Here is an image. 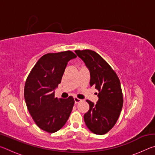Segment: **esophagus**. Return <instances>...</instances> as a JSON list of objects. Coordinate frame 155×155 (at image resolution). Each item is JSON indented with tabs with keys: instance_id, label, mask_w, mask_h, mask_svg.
Returning a JSON list of instances; mask_svg holds the SVG:
<instances>
[{
	"instance_id": "1",
	"label": "esophagus",
	"mask_w": 155,
	"mask_h": 155,
	"mask_svg": "<svg viewBox=\"0 0 155 155\" xmlns=\"http://www.w3.org/2000/svg\"><path fill=\"white\" fill-rule=\"evenodd\" d=\"M74 103H75L76 104H77V103H80V102L81 101V99H79L78 98H77V97H74Z\"/></svg>"
}]
</instances>
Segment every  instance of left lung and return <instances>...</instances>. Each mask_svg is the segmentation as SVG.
I'll return each mask as SVG.
<instances>
[{"label":"left lung","mask_w":155,"mask_h":155,"mask_svg":"<svg viewBox=\"0 0 155 155\" xmlns=\"http://www.w3.org/2000/svg\"><path fill=\"white\" fill-rule=\"evenodd\" d=\"M90 72V86L98 90V101H90L84 115L87 127L96 135H104L114 127L123 106V94L118 77L105 60L91 50H77ZM97 94V93H96Z\"/></svg>","instance_id":"1"}]
</instances>
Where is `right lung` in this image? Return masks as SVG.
I'll list each match as a JSON object with an SVG mask.
<instances>
[{
    "mask_svg": "<svg viewBox=\"0 0 155 155\" xmlns=\"http://www.w3.org/2000/svg\"><path fill=\"white\" fill-rule=\"evenodd\" d=\"M76 57L70 51L44 54L26 80L24 96L28 111L37 126L48 133L61 129L71 114L73 97L58 99L54 89L61 83L68 62Z\"/></svg>",
    "mask_w": 155,
    "mask_h": 155,
    "instance_id": "right-lung-1",
    "label": "right lung"
}]
</instances>
